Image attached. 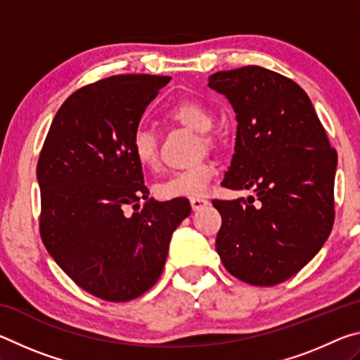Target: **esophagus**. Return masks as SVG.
<instances>
[{
    "instance_id": "esophagus-1",
    "label": "esophagus",
    "mask_w": 360,
    "mask_h": 360,
    "mask_svg": "<svg viewBox=\"0 0 360 360\" xmlns=\"http://www.w3.org/2000/svg\"><path fill=\"white\" fill-rule=\"evenodd\" d=\"M208 205H210V202L206 198H203V197H193V198H191V206H192L193 211L203 210Z\"/></svg>"
}]
</instances>
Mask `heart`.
Masks as SVG:
<instances>
[{"label": "heart", "mask_w": 360, "mask_h": 360, "mask_svg": "<svg viewBox=\"0 0 360 360\" xmlns=\"http://www.w3.org/2000/svg\"><path fill=\"white\" fill-rule=\"evenodd\" d=\"M168 119L187 127L193 131L205 133L202 136L205 144H211L212 138L206 135L214 122L211 109L203 101L186 98L178 103L167 111ZM131 152L139 167L146 169H155L160 162L158 157V141L154 133L149 130L139 129L131 136ZM217 174V168L212 162H200L191 168L174 172L167 179L158 182L155 192L163 200L173 198H193L202 197L206 193L211 181Z\"/></svg>", "instance_id": "heart-1"}]
</instances>
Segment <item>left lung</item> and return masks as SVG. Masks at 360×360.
<instances>
[{
  "label": "left lung",
  "mask_w": 360,
  "mask_h": 360,
  "mask_svg": "<svg viewBox=\"0 0 360 360\" xmlns=\"http://www.w3.org/2000/svg\"><path fill=\"white\" fill-rule=\"evenodd\" d=\"M208 85L236 112V144L222 186L255 197L212 200L216 251L230 275L275 285L297 275L330 235L337 150L304 90L262 66L219 71Z\"/></svg>",
  "instance_id": "obj_1"
}]
</instances>
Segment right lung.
Wrapping results in <instances>:
<instances>
[{
  "mask_svg": "<svg viewBox=\"0 0 360 360\" xmlns=\"http://www.w3.org/2000/svg\"><path fill=\"white\" fill-rule=\"evenodd\" d=\"M169 79L119 75L84 85L60 106L42 144L41 240L79 288L103 300L148 292L191 214L187 198H149L131 152L146 106Z\"/></svg>",
  "mask_w": 360,
  "mask_h": 360,
  "instance_id": "right-lung-1",
  "label": "right lung"
}]
</instances>
